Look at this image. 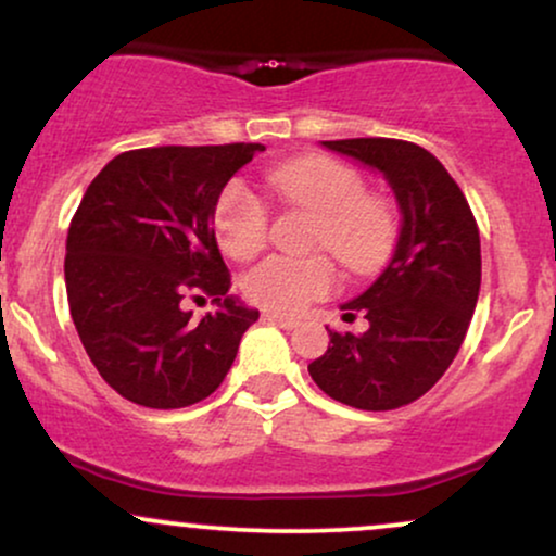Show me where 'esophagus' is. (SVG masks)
Returning a JSON list of instances; mask_svg holds the SVG:
<instances>
[{
    "label": "esophagus",
    "instance_id": "1",
    "mask_svg": "<svg viewBox=\"0 0 556 556\" xmlns=\"http://www.w3.org/2000/svg\"><path fill=\"white\" fill-rule=\"evenodd\" d=\"M265 319L273 321V325H278L280 330H293V327H299V319L286 317V314H265Z\"/></svg>",
    "mask_w": 556,
    "mask_h": 556
}]
</instances>
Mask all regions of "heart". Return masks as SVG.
<instances>
[{"instance_id": "obj_1", "label": "heart", "mask_w": 556, "mask_h": 556, "mask_svg": "<svg viewBox=\"0 0 556 556\" xmlns=\"http://www.w3.org/2000/svg\"><path fill=\"white\" fill-rule=\"evenodd\" d=\"M286 203L317 216L309 247L327 250L348 270H374L394 239V214L381 195L366 193V180L351 164L332 156H304L278 164L267 175ZM270 214L244 182L226 185L214 208V231L229 257L250 260L265 247ZM330 257L273 255L244 273L242 291L267 312L296 314L332 291Z\"/></svg>"}]
</instances>
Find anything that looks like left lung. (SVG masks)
<instances>
[{
    "label": "left lung",
    "instance_id": "8db88e82",
    "mask_svg": "<svg viewBox=\"0 0 556 556\" xmlns=\"http://www.w3.org/2000/svg\"><path fill=\"white\" fill-rule=\"evenodd\" d=\"M383 173L402 211L396 247L381 276L342 304L363 314V334L330 330L309 363L317 387L348 407L387 413L435 387L467 338L482 283L479 226L448 169L413 141H321Z\"/></svg>",
    "mask_w": 556,
    "mask_h": 556
}]
</instances>
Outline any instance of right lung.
Wrapping results in <instances>:
<instances>
[{"mask_svg":"<svg viewBox=\"0 0 556 556\" xmlns=\"http://www.w3.org/2000/svg\"><path fill=\"white\" fill-rule=\"evenodd\" d=\"M263 143L123 152L89 182L66 237V296L98 374L128 402L180 409L214 394L260 314L229 296L214 208ZM205 292L216 315L181 299Z\"/></svg>","mask_w":556,"mask_h":556,"instance_id":"right-lung-1","label":"right lung"}]
</instances>
